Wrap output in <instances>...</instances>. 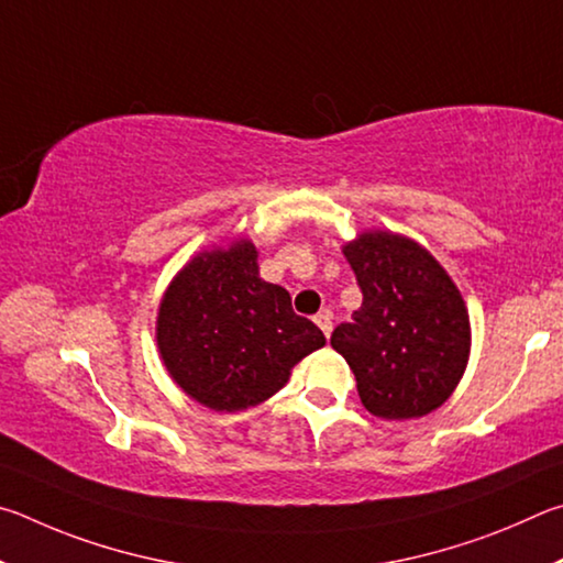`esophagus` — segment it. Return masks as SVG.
<instances>
[{
  "mask_svg": "<svg viewBox=\"0 0 563 563\" xmlns=\"http://www.w3.org/2000/svg\"><path fill=\"white\" fill-rule=\"evenodd\" d=\"M333 317H331V311L329 309H323V311H319L317 317H313V321H317V327L323 331V336H331V331H333V321H331Z\"/></svg>",
  "mask_w": 563,
  "mask_h": 563,
  "instance_id": "1",
  "label": "esophagus"
}]
</instances>
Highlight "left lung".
<instances>
[{"label": "left lung", "mask_w": 563, "mask_h": 563, "mask_svg": "<svg viewBox=\"0 0 563 563\" xmlns=\"http://www.w3.org/2000/svg\"><path fill=\"white\" fill-rule=\"evenodd\" d=\"M363 303L333 329L356 376L361 402L376 418L410 420L440 408L470 358L462 294L426 246L393 232H363L343 246Z\"/></svg>", "instance_id": "obj_1"}]
</instances>
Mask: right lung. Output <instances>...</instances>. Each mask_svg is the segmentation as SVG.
<instances>
[{
  "label": "right lung",
  "instance_id": "1",
  "mask_svg": "<svg viewBox=\"0 0 563 563\" xmlns=\"http://www.w3.org/2000/svg\"><path fill=\"white\" fill-rule=\"evenodd\" d=\"M256 256L250 240L200 252L175 274L157 309L167 373L217 412L260 406L327 343L317 323L294 313L287 289L262 279Z\"/></svg>",
  "mask_w": 563,
  "mask_h": 563
}]
</instances>
